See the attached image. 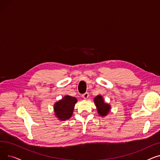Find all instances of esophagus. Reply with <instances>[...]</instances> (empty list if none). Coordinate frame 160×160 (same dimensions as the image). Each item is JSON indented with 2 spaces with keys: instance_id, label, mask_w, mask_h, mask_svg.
<instances>
[{
  "instance_id": "1",
  "label": "esophagus",
  "mask_w": 160,
  "mask_h": 160,
  "mask_svg": "<svg viewBox=\"0 0 160 160\" xmlns=\"http://www.w3.org/2000/svg\"><path fill=\"white\" fill-rule=\"evenodd\" d=\"M88 97H89V93H88V92H86L85 93H83V94L82 95V97H83V98H85V99L88 98Z\"/></svg>"
}]
</instances>
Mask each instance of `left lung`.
<instances>
[{"label":"left lung","mask_w":160,"mask_h":160,"mask_svg":"<svg viewBox=\"0 0 160 160\" xmlns=\"http://www.w3.org/2000/svg\"><path fill=\"white\" fill-rule=\"evenodd\" d=\"M94 102L97 108L98 113L102 117L106 116L110 110V105L104 102V100L101 95H98L94 98Z\"/></svg>","instance_id":"left-lung-1"}]
</instances>
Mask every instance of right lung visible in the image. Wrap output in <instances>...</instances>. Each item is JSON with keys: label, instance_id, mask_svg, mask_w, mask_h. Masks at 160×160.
<instances>
[{"label": "right lung", "instance_id": "obj_1", "mask_svg": "<svg viewBox=\"0 0 160 160\" xmlns=\"http://www.w3.org/2000/svg\"><path fill=\"white\" fill-rule=\"evenodd\" d=\"M77 102V99L75 97L69 95L65 96L62 100L56 102L54 106L56 117L60 121H65L71 118Z\"/></svg>", "mask_w": 160, "mask_h": 160}]
</instances>
